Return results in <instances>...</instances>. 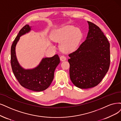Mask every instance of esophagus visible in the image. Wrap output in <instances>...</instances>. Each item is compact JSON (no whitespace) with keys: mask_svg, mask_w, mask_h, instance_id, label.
Wrapping results in <instances>:
<instances>
[{"mask_svg":"<svg viewBox=\"0 0 121 121\" xmlns=\"http://www.w3.org/2000/svg\"><path fill=\"white\" fill-rule=\"evenodd\" d=\"M60 60L62 61H65L66 60V58L65 56L64 55H61L60 57Z\"/></svg>","mask_w":121,"mask_h":121,"instance_id":"esophagus-1","label":"esophagus"}]
</instances>
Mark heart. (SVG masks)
Segmentation results:
<instances>
[{
    "label": "heart",
    "instance_id": "1",
    "mask_svg": "<svg viewBox=\"0 0 121 121\" xmlns=\"http://www.w3.org/2000/svg\"><path fill=\"white\" fill-rule=\"evenodd\" d=\"M82 37L81 30L73 26H67L57 30L53 37L55 41L62 42L61 48L70 51L77 47Z\"/></svg>",
    "mask_w": 121,
    "mask_h": 121
}]
</instances>
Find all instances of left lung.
Segmentation results:
<instances>
[{"label": "left lung", "mask_w": 121, "mask_h": 121, "mask_svg": "<svg viewBox=\"0 0 121 121\" xmlns=\"http://www.w3.org/2000/svg\"><path fill=\"white\" fill-rule=\"evenodd\" d=\"M86 39L69 54L70 77L75 86L88 89L98 85L108 71L110 43L100 28L88 21Z\"/></svg>", "instance_id": "1"}]
</instances>
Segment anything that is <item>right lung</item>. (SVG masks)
Listing matches in <instances>:
<instances>
[{
	"label": "right lung",
	"mask_w": 121,
	"mask_h": 121,
	"mask_svg": "<svg viewBox=\"0 0 121 121\" xmlns=\"http://www.w3.org/2000/svg\"><path fill=\"white\" fill-rule=\"evenodd\" d=\"M31 30V27L26 24L22 28L13 41L11 47V65L15 77L21 85L29 90L36 92L42 91L51 84L54 71L60 63L57 54L52 57L43 58L36 67L32 69H24L17 61L15 47L20 37Z\"/></svg>",
	"instance_id": "right-lung-1"
}]
</instances>
